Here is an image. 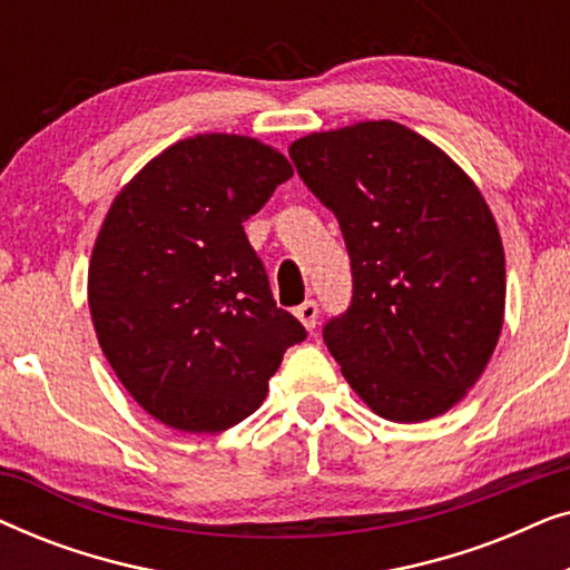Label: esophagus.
<instances>
[{
  "mask_svg": "<svg viewBox=\"0 0 570 570\" xmlns=\"http://www.w3.org/2000/svg\"><path fill=\"white\" fill-rule=\"evenodd\" d=\"M295 316L301 318V324L306 326L308 332L316 330V318H318V303L316 301H306L295 308Z\"/></svg>",
  "mask_w": 570,
  "mask_h": 570,
  "instance_id": "34e87169",
  "label": "esophagus"
}]
</instances>
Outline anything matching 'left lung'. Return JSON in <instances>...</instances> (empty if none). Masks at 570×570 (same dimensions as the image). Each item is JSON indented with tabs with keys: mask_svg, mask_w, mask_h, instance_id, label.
<instances>
[{
	"mask_svg": "<svg viewBox=\"0 0 570 570\" xmlns=\"http://www.w3.org/2000/svg\"><path fill=\"white\" fill-rule=\"evenodd\" d=\"M291 160L347 246L353 298L322 330L342 376L394 423L451 410L503 326V246L478 186L396 121L308 135Z\"/></svg>",
	"mask_w": 570,
	"mask_h": 570,
	"instance_id": "left-lung-1",
	"label": "left lung"
}]
</instances>
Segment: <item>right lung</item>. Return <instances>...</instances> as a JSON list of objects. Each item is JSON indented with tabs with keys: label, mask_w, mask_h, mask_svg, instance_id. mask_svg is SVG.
<instances>
[{
	"label": "right lung",
	"mask_w": 570,
	"mask_h": 570,
	"mask_svg": "<svg viewBox=\"0 0 570 570\" xmlns=\"http://www.w3.org/2000/svg\"><path fill=\"white\" fill-rule=\"evenodd\" d=\"M291 176L252 137L197 135L147 163L108 209L88 275L92 324L124 389L176 431L238 425L306 340L244 230Z\"/></svg>",
	"instance_id": "right-lung-1"
}]
</instances>
